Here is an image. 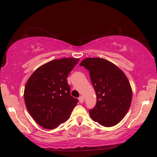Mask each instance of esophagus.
Segmentation results:
<instances>
[{"mask_svg":"<svg viewBox=\"0 0 157 157\" xmlns=\"http://www.w3.org/2000/svg\"><path fill=\"white\" fill-rule=\"evenodd\" d=\"M79 101L80 103H83L84 102V98L82 96L79 97Z\"/></svg>","mask_w":157,"mask_h":157,"instance_id":"1","label":"esophagus"}]
</instances>
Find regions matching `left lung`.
I'll use <instances>...</instances> for the list:
<instances>
[{
	"label": "left lung",
	"instance_id": "left-lung-1",
	"mask_svg": "<svg viewBox=\"0 0 157 157\" xmlns=\"http://www.w3.org/2000/svg\"><path fill=\"white\" fill-rule=\"evenodd\" d=\"M79 66L89 71L97 95L96 105L89 109L91 118L107 127L120 123L128 111L132 98L126 75L113 63L100 57L86 58Z\"/></svg>",
	"mask_w": 157,
	"mask_h": 157
}]
</instances>
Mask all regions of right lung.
<instances>
[{
	"label": "right lung",
	"mask_w": 157,
	"mask_h": 157,
	"mask_svg": "<svg viewBox=\"0 0 157 157\" xmlns=\"http://www.w3.org/2000/svg\"><path fill=\"white\" fill-rule=\"evenodd\" d=\"M79 59L62 58L39 67L29 78L24 90L26 108L37 124L57 128L68 120L78 102L71 95L67 77Z\"/></svg>",
	"instance_id": "right-lung-1"
}]
</instances>
